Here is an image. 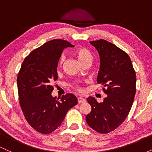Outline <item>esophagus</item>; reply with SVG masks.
I'll list each match as a JSON object with an SVG mask.
<instances>
[{
	"label": "esophagus",
	"instance_id": "esophagus-1",
	"mask_svg": "<svg viewBox=\"0 0 152 152\" xmlns=\"http://www.w3.org/2000/svg\"><path fill=\"white\" fill-rule=\"evenodd\" d=\"M86 102V99L82 98V97H78V104H81V103H84Z\"/></svg>",
	"mask_w": 152,
	"mask_h": 152
}]
</instances>
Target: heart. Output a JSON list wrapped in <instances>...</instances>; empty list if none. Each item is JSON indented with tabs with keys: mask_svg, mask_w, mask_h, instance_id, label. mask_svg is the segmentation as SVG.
Masks as SVG:
<instances>
[{
	"mask_svg": "<svg viewBox=\"0 0 152 152\" xmlns=\"http://www.w3.org/2000/svg\"><path fill=\"white\" fill-rule=\"evenodd\" d=\"M75 53H76V56L78 57V60L81 61V64H84L85 62L88 61H92V55L91 53H90V51L88 49L85 48H79L78 49L76 50L75 51ZM66 57L65 56L63 55L61 58V64H63L65 61ZM72 86H74V88H76L78 91H81L82 88L80 87L78 83H76L72 84Z\"/></svg>",
	"mask_w": 152,
	"mask_h": 152,
	"instance_id": "obj_1",
	"label": "heart"
}]
</instances>
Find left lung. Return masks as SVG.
<instances>
[{"instance_id":"1","label":"left lung","mask_w":152,"mask_h":152,"mask_svg":"<svg viewBox=\"0 0 152 152\" xmlns=\"http://www.w3.org/2000/svg\"><path fill=\"white\" fill-rule=\"evenodd\" d=\"M100 56L97 82L102 83L107 96L102 103L87 99L91 111L86 123L96 132L107 134L123 123L129 113L136 94V73L126 52L104 39L91 41Z\"/></svg>"}]
</instances>
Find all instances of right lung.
Returning a JSON list of instances; mask_svg holds the SVG:
<instances>
[{"label": "right lung", "mask_w": 152, "mask_h": 152, "mask_svg": "<svg viewBox=\"0 0 152 152\" xmlns=\"http://www.w3.org/2000/svg\"><path fill=\"white\" fill-rule=\"evenodd\" d=\"M74 46L62 39L48 41L24 59L18 74L22 111L31 126L41 134H48L56 129L68 111L78 103L72 94L63 95L60 101L51 95L52 83L58 79L57 66L62 51Z\"/></svg>", "instance_id": "1"}]
</instances>
